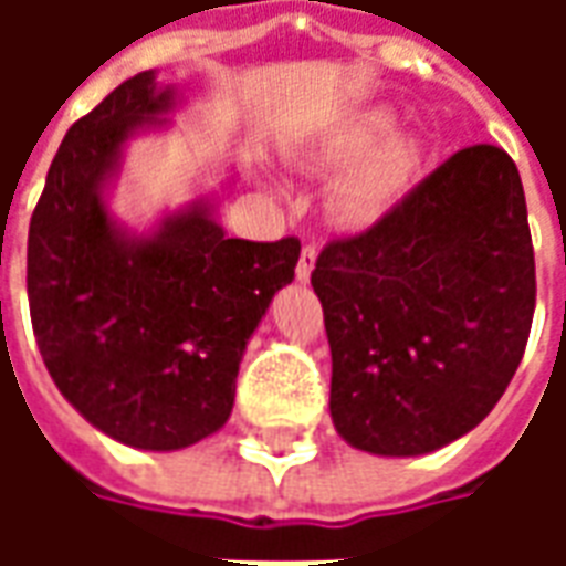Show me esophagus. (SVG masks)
Instances as JSON below:
<instances>
[{"mask_svg": "<svg viewBox=\"0 0 566 566\" xmlns=\"http://www.w3.org/2000/svg\"><path fill=\"white\" fill-rule=\"evenodd\" d=\"M315 260H318V251L315 245H306L300 251V263H296V282L308 284L312 282V270H315Z\"/></svg>", "mask_w": 566, "mask_h": 566, "instance_id": "34e87169", "label": "esophagus"}]
</instances>
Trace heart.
<instances>
[{
  "mask_svg": "<svg viewBox=\"0 0 566 566\" xmlns=\"http://www.w3.org/2000/svg\"><path fill=\"white\" fill-rule=\"evenodd\" d=\"M394 112L367 105L339 117L312 148V157L348 169L333 187V211L348 227H376L400 209L424 166V142L392 129Z\"/></svg>",
  "mask_w": 566,
  "mask_h": 566,
  "instance_id": "b5f03b06",
  "label": "heart"
}]
</instances>
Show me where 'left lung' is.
Returning a JSON list of instances; mask_svg holds the SVG:
<instances>
[{
  "label": "left lung",
  "instance_id": "1",
  "mask_svg": "<svg viewBox=\"0 0 566 566\" xmlns=\"http://www.w3.org/2000/svg\"><path fill=\"white\" fill-rule=\"evenodd\" d=\"M312 287L331 339V418L357 451L416 458L470 433L522 364L536 303L522 178L473 145L355 239Z\"/></svg>",
  "mask_w": 566,
  "mask_h": 566
}]
</instances>
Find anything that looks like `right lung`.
<instances>
[{
  "label": "right lung",
  "instance_id": "right-lung-1",
  "mask_svg": "<svg viewBox=\"0 0 566 566\" xmlns=\"http://www.w3.org/2000/svg\"><path fill=\"white\" fill-rule=\"evenodd\" d=\"M185 103L148 69L72 124L27 248L32 331L51 379L99 433L145 451L187 449L227 424L248 339L300 260L296 239H230L214 193L148 227L112 211L129 142L169 127Z\"/></svg>",
  "mask_w": 566,
  "mask_h": 566
}]
</instances>
